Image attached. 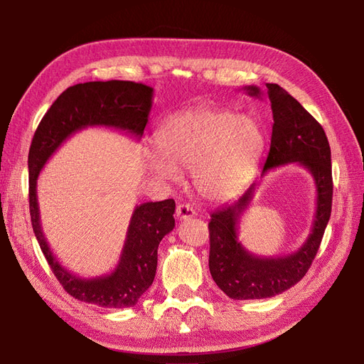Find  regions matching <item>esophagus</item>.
I'll return each instance as SVG.
<instances>
[{
  "mask_svg": "<svg viewBox=\"0 0 364 364\" xmlns=\"http://www.w3.org/2000/svg\"><path fill=\"white\" fill-rule=\"evenodd\" d=\"M194 215H196V211L191 205L179 203L178 208H176V217H178L179 220H186V218H191Z\"/></svg>",
  "mask_w": 364,
  "mask_h": 364,
  "instance_id": "34e87169",
  "label": "esophagus"
}]
</instances>
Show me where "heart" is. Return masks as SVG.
I'll use <instances>...</instances> for the list:
<instances>
[{
  "instance_id": "heart-1",
  "label": "heart",
  "mask_w": 364,
  "mask_h": 364,
  "mask_svg": "<svg viewBox=\"0 0 364 364\" xmlns=\"http://www.w3.org/2000/svg\"><path fill=\"white\" fill-rule=\"evenodd\" d=\"M159 153L149 165L159 179H179L193 171L194 185L208 200L237 196L255 173L264 149V130L257 119L229 109L197 107L167 118L156 132Z\"/></svg>"
}]
</instances>
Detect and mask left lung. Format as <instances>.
<instances>
[{"label":"left lung","mask_w":364,"mask_h":364,"mask_svg":"<svg viewBox=\"0 0 364 364\" xmlns=\"http://www.w3.org/2000/svg\"><path fill=\"white\" fill-rule=\"evenodd\" d=\"M266 86L264 92L258 86H245L249 95H266L272 105V141L261 176L281 165H302L316 183V214L311 232L299 249L289 255L266 258L253 255L238 240V223L253 199L257 182L238 200L215 209L208 225L209 272L218 289L235 301L266 299L299 282L311 266L331 217V149L325 130L284 87L277 83Z\"/></svg>","instance_id":"1"}]
</instances>
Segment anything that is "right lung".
Here are the masks:
<instances>
[{
    "label": "right lung",
    "instance_id": "1",
    "mask_svg": "<svg viewBox=\"0 0 364 364\" xmlns=\"http://www.w3.org/2000/svg\"><path fill=\"white\" fill-rule=\"evenodd\" d=\"M153 103V87L126 80L87 82L70 86L41 119L28 151L30 215L33 232L54 277L68 294L105 308H127L139 301L155 279L158 246L174 228L173 199L141 203L134 209L117 267L95 278H80L65 269L42 232L38 176L43 165L73 134L86 127H112L136 139L144 134Z\"/></svg>",
    "mask_w": 364,
    "mask_h": 364
}]
</instances>
